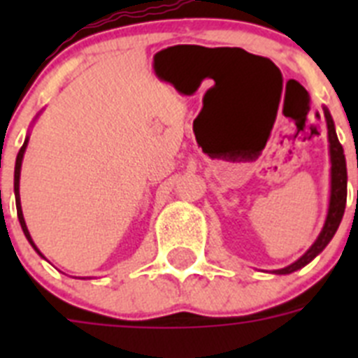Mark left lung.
Masks as SVG:
<instances>
[{
    "mask_svg": "<svg viewBox=\"0 0 358 358\" xmlns=\"http://www.w3.org/2000/svg\"><path fill=\"white\" fill-rule=\"evenodd\" d=\"M327 116V125H328V141H330V157H331V195H330V208H328V217L324 227H322L321 235L314 242V245L305 252L297 262L285 268L276 271V274H290L297 268L305 267L306 264L314 260L315 256L327 248L330 240L334 238L335 231L339 227L341 220H343L344 208H346V159H344V150L343 145L337 140V132L334 127V120H331L330 113L324 110Z\"/></svg>",
    "mask_w": 358,
    "mask_h": 358,
    "instance_id": "1",
    "label": "left lung"
}]
</instances>
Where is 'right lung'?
<instances>
[{"label":"right lung","instance_id":"1","mask_svg":"<svg viewBox=\"0 0 358 358\" xmlns=\"http://www.w3.org/2000/svg\"><path fill=\"white\" fill-rule=\"evenodd\" d=\"M27 145H28V138L24 140L23 147H21V150H19L17 154V159H15V172H14V192H15V208H17V217H19V222H21V227H23V233L24 236L28 238V242L31 243V248L36 249L37 252H39V249L36 248V243L31 242V236L30 233H28V227L27 224H24V218H23V211H21V202H19V173H21V161H23V154L24 150H27ZM41 255V252H39Z\"/></svg>","mask_w":358,"mask_h":358}]
</instances>
